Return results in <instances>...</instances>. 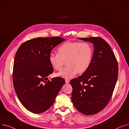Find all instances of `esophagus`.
<instances>
[{
	"label": "esophagus",
	"instance_id": "obj_1",
	"mask_svg": "<svg viewBox=\"0 0 129 129\" xmlns=\"http://www.w3.org/2000/svg\"><path fill=\"white\" fill-rule=\"evenodd\" d=\"M65 83H67V84H68V83H70V81L69 80H68V79H65Z\"/></svg>",
	"mask_w": 129,
	"mask_h": 129
}]
</instances>
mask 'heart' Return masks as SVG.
<instances>
[{"instance_id":"b5f03b06","label":"heart","mask_w":129,"mask_h":129,"mask_svg":"<svg viewBox=\"0 0 129 129\" xmlns=\"http://www.w3.org/2000/svg\"><path fill=\"white\" fill-rule=\"evenodd\" d=\"M58 53H52L48 57L52 68L57 71L62 69L66 61L67 66L57 74L66 78L73 77L76 73H84L90 66L93 55V49L87 43L67 42L60 45Z\"/></svg>"}]
</instances>
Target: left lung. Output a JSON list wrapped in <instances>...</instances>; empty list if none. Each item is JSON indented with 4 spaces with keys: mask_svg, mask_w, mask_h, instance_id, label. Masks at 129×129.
<instances>
[{
    "mask_svg": "<svg viewBox=\"0 0 129 129\" xmlns=\"http://www.w3.org/2000/svg\"><path fill=\"white\" fill-rule=\"evenodd\" d=\"M94 45L89 68L72 79V100L76 109L85 115H93L108 104L118 76V64L110 46L101 37L78 38Z\"/></svg>",
    "mask_w": 129,
    "mask_h": 129,
    "instance_id": "left-lung-1",
    "label": "left lung"
}]
</instances>
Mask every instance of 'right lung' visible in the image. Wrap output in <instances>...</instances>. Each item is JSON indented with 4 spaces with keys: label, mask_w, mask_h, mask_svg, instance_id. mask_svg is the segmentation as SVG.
<instances>
[{
    "label": "right lung",
    "mask_w": 129,
    "mask_h": 129,
    "mask_svg": "<svg viewBox=\"0 0 129 129\" xmlns=\"http://www.w3.org/2000/svg\"><path fill=\"white\" fill-rule=\"evenodd\" d=\"M65 41L60 37L34 38L22 44L16 53L14 89L20 103L32 113H41L47 110L65 84L60 77L48 80L54 71L49 55L53 48Z\"/></svg>",
    "instance_id": "obj_1"
}]
</instances>
